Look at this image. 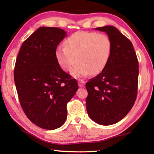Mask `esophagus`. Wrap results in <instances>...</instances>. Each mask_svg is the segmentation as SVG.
<instances>
[{"mask_svg": "<svg viewBox=\"0 0 154 154\" xmlns=\"http://www.w3.org/2000/svg\"><path fill=\"white\" fill-rule=\"evenodd\" d=\"M85 83V82L84 80H83V79L78 80V85H79V86L80 88H82V87L84 86Z\"/></svg>", "mask_w": 154, "mask_h": 154, "instance_id": "obj_1", "label": "esophagus"}]
</instances>
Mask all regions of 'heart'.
<instances>
[{"mask_svg":"<svg viewBox=\"0 0 154 154\" xmlns=\"http://www.w3.org/2000/svg\"><path fill=\"white\" fill-rule=\"evenodd\" d=\"M112 51V41L106 34L78 31L65 41V46L56 49V58L64 71L74 67L71 74L75 77L86 76L90 72L100 73L107 64Z\"/></svg>","mask_w":154,"mask_h":154,"instance_id":"b5f03b06","label":"heart"}]
</instances>
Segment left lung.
I'll return each mask as SVG.
<instances>
[{"instance_id":"8db88e82","label":"left lung","mask_w":154,"mask_h":154,"mask_svg":"<svg viewBox=\"0 0 154 154\" xmlns=\"http://www.w3.org/2000/svg\"><path fill=\"white\" fill-rule=\"evenodd\" d=\"M112 41V51L105 69L85 84V100L90 118L109 126L123 119L131 110L137 96L139 62L133 45L111 26L96 28Z\"/></svg>"}]
</instances>
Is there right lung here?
Listing matches in <instances>:
<instances>
[{
	"label": "right lung",
	"instance_id": "obj_1",
	"mask_svg": "<svg viewBox=\"0 0 154 154\" xmlns=\"http://www.w3.org/2000/svg\"><path fill=\"white\" fill-rule=\"evenodd\" d=\"M66 36L55 27H40L23 43L14 69L21 106L32 123L46 130L62 126L66 105L78 90L76 79L62 71L57 46Z\"/></svg>",
	"mask_w": 154,
	"mask_h": 154
}]
</instances>
